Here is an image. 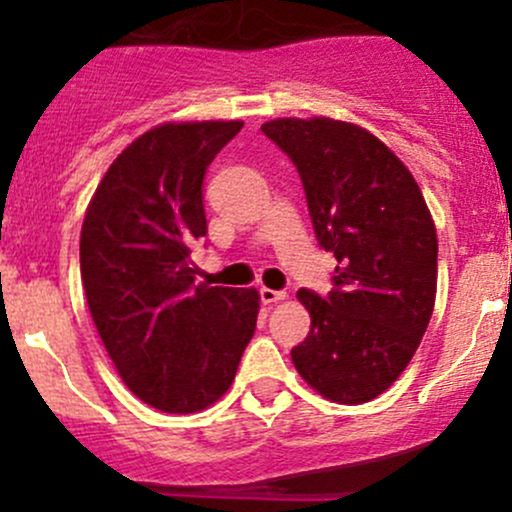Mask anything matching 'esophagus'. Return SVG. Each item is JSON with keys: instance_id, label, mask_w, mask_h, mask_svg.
I'll return each mask as SVG.
<instances>
[{"instance_id": "1", "label": "esophagus", "mask_w": 512, "mask_h": 512, "mask_svg": "<svg viewBox=\"0 0 512 512\" xmlns=\"http://www.w3.org/2000/svg\"><path fill=\"white\" fill-rule=\"evenodd\" d=\"M287 297V292H282V289H270V287H260V299L265 304H277L282 302V299Z\"/></svg>"}]
</instances>
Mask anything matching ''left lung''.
Segmentation results:
<instances>
[{"label": "left lung", "instance_id": "1", "mask_svg": "<svg viewBox=\"0 0 512 512\" xmlns=\"http://www.w3.org/2000/svg\"><path fill=\"white\" fill-rule=\"evenodd\" d=\"M297 165L334 289H299L312 317L294 369L337 404H366L409 366L436 302L438 240L421 188L376 136L334 118L262 126Z\"/></svg>", "mask_w": 512, "mask_h": 512}]
</instances>
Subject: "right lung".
Masks as SVG:
<instances>
[{
  "instance_id": "1",
  "label": "right lung",
  "mask_w": 512,
  "mask_h": 512,
  "mask_svg": "<svg viewBox=\"0 0 512 512\" xmlns=\"http://www.w3.org/2000/svg\"><path fill=\"white\" fill-rule=\"evenodd\" d=\"M242 121L163 123L98 183L81 227V282L123 384L165 414L208 409L230 389L260 309L257 289L195 285L203 178Z\"/></svg>"
}]
</instances>
